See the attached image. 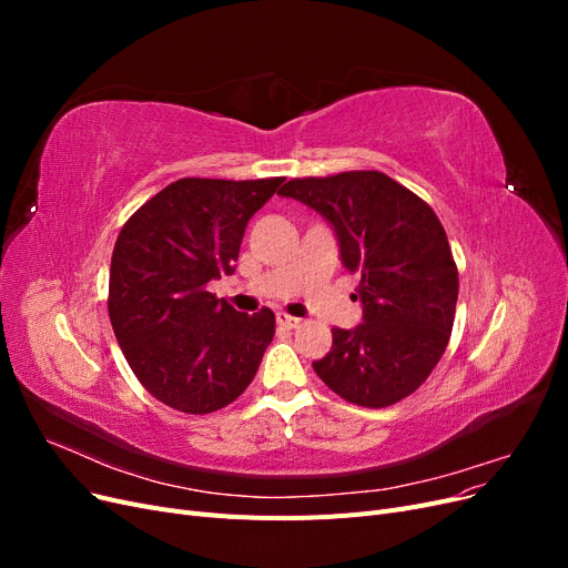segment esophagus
I'll use <instances>...</instances> for the list:
<instances>
[{
	"instance_id": "1",
	"label": "esophagus",
	"mask_w": 568,
	"mask_h": 568,
	"mask_svg": "<svg viewBox=\"0 0 568 568\" xmlns=\"http://www.w3.org/2000/svg\"><path fill=\"white\" fill-rule=\"evenodd\" d=\"M277 324L286 326V329H296V326H301V320L298 317H291L286 313H277Z\"/></svg>"
}]
</instances>
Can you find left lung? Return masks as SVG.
Returning <instances> with one entry per match:
<instances>
[{
	"label": "left lung",
	"mask_w": 568,
	"mask_h": 568,
	"mask_svg": "<svg viewBox=\"0 0 568 568\" xmlns=\"http://www.w3.org/2000/svg\"><path fill=\"white\" fill-rule=\"evenodd\" d=\"M280 194L329 220L343 265L359 274L363 324L334 326L317 376L359 407L400 403L434 372L455 322L459 274L438 215L379 170L296 178Z\"/></svg>",
	"instance_id": "obj_1"
}]
</instances>
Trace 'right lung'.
<instances>
[{
	"label": "right lung",
	"mask_w": 568,
	"mask_h": 568,
	"mask_svg": "<svg viewBox=\"0 0 568 568\" xmlns=\"http://www.w3.org/2000/svg\"><path fill=\"white\" fill-rule=\"evenodd\" d=\"M284 178H182L120 230L111 257L109 317L140 384L184 415L234 403L261 367L274 313H236L209 282L232 274L251 215Z\"/></svg>",
	"instance_id": "add662e5"
}]
</instances>
